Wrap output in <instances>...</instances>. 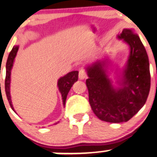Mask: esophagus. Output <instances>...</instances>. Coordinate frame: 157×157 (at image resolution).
I'll list each match as a JSON object with an SVG mask.
<instances>
[{
    "label": "esophagus",
    "mask_w": 157,
    "mask_h": 157,
    "mask_svg": "<svg viewBox=\"0 0 157 157\" xmlns=\"http://www.w3.org/2000/svg\"><path fill=\"white\" fill-rule=\"evenodd\" d=\"M78 77H79L80 79H85L87 78V74H86V71L84 69H80L79 73H78Z\"/></svg>",
    "instance_id": "34e87169"
}]
</instances>
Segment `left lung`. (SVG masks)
I'll return each mask as SVG.
<instances>
[{
	"mask_svg": "<svg viewBox=\"0 0 157 157\" xmlns=\"http://www.w3.org/2000/svg\"><path fill=\"white\" fill-rule=\"evenodd\" d=\"M119 39L129 44L126 67L115 88L107 75V62L97 61L86 68V86L92 111L105 122H127L144 105L150 89L148 55L140 37L131 29H123Z\"/></svg>",
	"mask_w": 157,
	"mask_h": 157,
	"instance_id": "8db88e82",
	"label": "left lung"
}]
</instances>
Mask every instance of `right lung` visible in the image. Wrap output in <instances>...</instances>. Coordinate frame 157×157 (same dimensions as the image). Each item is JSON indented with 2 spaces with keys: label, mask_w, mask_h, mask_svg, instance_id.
Returning a JSON list of instances; mask_svg holds the SVG:
<instances>
[{
  "label": "right lung",
  "mask_w": 157,
  "mask_h": 157,
  "mask_svg": "<svg viewBox=\"0 0 157 157\" xmlns=\"http://www.w3.org/2000/svg\"><path fill=\"white\" fill-rule=\"evenodd\" d=\"M18 46H14L10 52L7 58V63H6V78H5V92L7 95V100H8L9 104L10 107L14 111V107H13L12 102H11V98H10V71L12 68L13 63H14V58L16 57L17 52L18 51ZM78 71H73L71 72L68 73L63 77L60 78L58 82V86L59 89L62 94V102H63V105H65V101H66L67 95L68 92L71 89V86H73L75 82L78 81ZM1 85V84H0ZM15 112V111H14Z\"/></svg>",
  "instance_id": "1"
}]
</instances>
